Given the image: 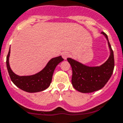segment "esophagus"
Returning <instances> with one entry per match:
<instances>
[{
    "label": "esophagus",
    "mask_w": 123,
    "mask_h": 123,
    "mask_svg": "<svg viewBox=\"0 0 123 123\" xmlns=\"http://www.w3.org/2000/svg\"><path fill=\"white\" fill-rule=\"evenodd\" d=\"M69 54L68 52H63L62 54V56L63 59H66L69 57Z\"/></svg>",
    "instance_id": "34e87169"
}]
</instances>
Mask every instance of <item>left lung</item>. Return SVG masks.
I'll return each instance as SVG.
<instances>
[{
	"instance_id": "obj_1",
	"label": "left lung",
	"mask_w": 123,
	"mask_h": 123,
	"mask_svg": "<svg viewBox=\"0 0 123 123\" xmlns=\"http://www.w3.org/2000/svg\"><path fill=\"white\" fill-rule=\"evenodd\" d=\"M107 40L110 55L108 59L99 66H88L71 58L67 60L73 70L71 83L77 91L81 93H92L100 90L111 77L114 68V53L107 35L102 32Z\"/></svg>"
}]
</instances>
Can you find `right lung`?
Returning <instances> with one entry per match:
<instances>
[{"label": "right lung", "mask_w": 123, "mask_h": 123, "mask_svg": "<svg viewBox=\"0 0 123 123\" xmlns=\"http://www.w3.org/2000/svg\"><path fill=\"white\" fill-rule=\"evenodd\" d=\"M10 52L9 49L7 56L6 65L11 80L17 87L29 93L39 92L47 89L51 83L55 68L64 60L61 55L56 57L50 60L44 68L37 73L30 76H19L11 69L9 61Z\"/></svg>", "instance_id": "1"}]
</instances>
